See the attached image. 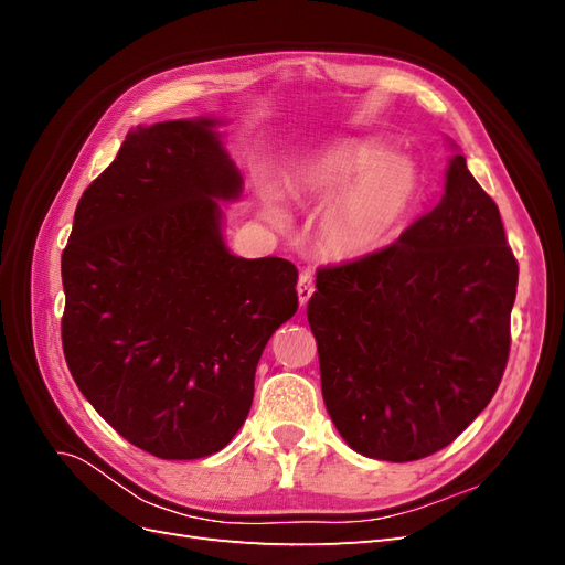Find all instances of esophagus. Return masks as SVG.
Here are the masks:
<instances>
[{"label": "esophagus", "instance_id": "34e87169", "mask_svg": "<svg viewBox=\"0 0 565 565\" xmlns=\"http://www.w3.org/2000/svg\"><path fill=\"white\" fill-rule=\"evenodd\" d=\"M313 278H311V273H301L299 276V285H297V297H299V303L301 306H306L309 303V299H311V295H313Z\"/></svg>", "mask_w": 565, "mask_h": 565}]
</instances>
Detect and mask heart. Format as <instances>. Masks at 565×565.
<instances>
[{
    "mask_svg": "<svg viewBox=\"0 0 565 565\" xmlns=\"http://www.w3.org/2000/svg\"><path fill=\"white\" fill-rule=\"evenodd\" d=\"M417 167L372 139H344L301 164L295 188L330 202L320 233L328 249L355 259L382 249L401 228L417 195ZM268 210L285 221L282 193L268 188Z\"/></svg>",
    "mask_w": 565,
    "mask_h": 565,
    "instance_id": "b5f03b06",
    "label": "heart"
}]
</instances>
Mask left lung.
Segmentation results:
<instances>
[{
    "mask_svg": "<svg viewBox=\"0 0 565 565\" xmlns=\"http://www.w3.org/2000/svg\"><path fill=\"white\" fill-rule=\"evenodd\" d=\"M455 148L446 193L396 243L320 268L309 301L324 407L372 459L429 457L494 396L519 264L498 204Z\"/></svg>",
    "mask_w": 565,
    "mask_h": 565,
    "instance_id": "left-lung-1",
    "label": "left lung"
}]
</instances>
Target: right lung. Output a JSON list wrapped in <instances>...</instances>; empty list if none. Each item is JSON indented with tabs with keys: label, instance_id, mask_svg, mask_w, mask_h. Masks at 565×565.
<instances>
[{
	"label": "right lung",
	"instance_id": "right-lung-1",
	"mask_svg": "<svg viewBox=\"0 0 565 565\" xmlns=\"http://www.w3.org/2000/svg\"><path fill=\"white\" fill-rule=\"evenodd\" d=\"M216 117L136 127L77 202L63 249V353L113 429L160 459H200L245 424L259 358L299 309L297 266L243 259L218 202L243 174Z\"/></svg>",
	"mask_w": 565,
	"mask_h": 565
}]
</instances>
